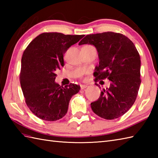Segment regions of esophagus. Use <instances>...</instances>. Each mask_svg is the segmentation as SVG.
Here are the masks:
<instances>
[{
    "instance_id": "esophagus-1",
    "label": "esophagus",
    "mask_w": 158,
    "mask_h": 158,
    "mask_svg": "<svg viewBox=\"0 0 158 158\" xmlns=\"http://www.w3.org/2000/svg\"><path fill=\"white\" fill-rule=\"evenodd\" d=\"M80 87H81V89H84L87 88V87H88V85H80Z\"/></svg>"
}]
</instances>
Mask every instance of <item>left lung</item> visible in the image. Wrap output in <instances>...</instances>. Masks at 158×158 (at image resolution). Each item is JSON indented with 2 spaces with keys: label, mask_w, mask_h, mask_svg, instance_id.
I'll return each instance as SVG.
<instances>
[{
  "label": "left lung",
  "mask_w": 158,
  "mask_h": 158,
  "mask_svg": "<svg viewBox=\"0 0 158 158\" xmlns=\"http://www.w3.org/2000/svg\"><path fill=\"white\" fill-rule=\"evenodd\" d=\"M83 44L93 45L98 53L94 81H110L109 88L103 89L99 98L91 103V108L103 119L118 118L131 108L138 94L141 83L139 53L132 41L113 32L86 35L79 43Z\"/></svg>",
  "instance_id": "1"
}]
</instances>
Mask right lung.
<instances>
[{"label":"right lung","instance_id":"right-lung-1","mask_svg":"<svg viewBox=\"0 0 158 158\" xmlns=\"http://www.w3.org/2000/svg\"><path fill=\"white\" fill-rule=\"evenodd\" d=\"M83 36L44 32L33 39L23 52L20 84L26 105L39 118H62L70 98L80 90V86L74 83L64 87L56 83L55 73L64 66L65 52Z\"/></svg>","mask_w":158,"mask_h":158}]
</instances>
